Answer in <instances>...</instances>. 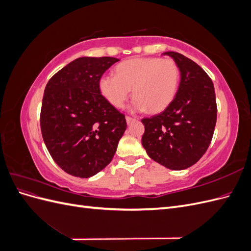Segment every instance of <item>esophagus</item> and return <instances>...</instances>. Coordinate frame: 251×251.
Instances as JSON below:
<instances>
[{"label":"esophagus","mask_w":251,"mask_h":251,"mask_svg":"<svg viewBox=\"0 0 251 251\" xmlns=\"http://www.w3.org/2000/svg\"><path fill=\"white\" fill-rule=\"evenodd\" d=\"M126 124L130 125L131 123H133V121L135 120V118H132V117H130V116H126Z\"/></svg>","instance_id":"esophagus-1"}]
</instances>
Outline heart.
I'll return each mask as SVG.
<instances>
[{"label": "heart", "instance_id": "heart-1", "mask_svg": "<svg viewBox=\"0 0 251 251\" xmlns=\"http://www.w3.org/2000/svg\"><path fill=\"white\" fill-rule=\"evenodd\" d=\"M180 75V68L172 58L138 57L120 63L116 75H102L98 87L101 95L117 109L124 107L133 90L134 109L159 113L174 100Z\"/></svg>", "mask_w": 251, "mask_h": 251}]
</instances>
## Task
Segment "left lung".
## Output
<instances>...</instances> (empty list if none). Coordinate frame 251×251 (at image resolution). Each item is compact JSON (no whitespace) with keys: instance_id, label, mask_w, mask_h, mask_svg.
<instances>
[{"instance_id":"8db88e82","label":"left lung","mask_w":251,"mask_h":251,"mask_svg":"<svg viewBox=\"0 0 251 251\" xmlns=\"http://www.w3.org/2000/svg\"><path fill=\"white\" fill-rule=\"evenodd\" d=\"M180 68L181 80L163 112L143 118L142 146L150 158L170 170L194 165L207 151L217 121L214 83L202 68L178 52H164Z\"/></svg>"}]
</instances>
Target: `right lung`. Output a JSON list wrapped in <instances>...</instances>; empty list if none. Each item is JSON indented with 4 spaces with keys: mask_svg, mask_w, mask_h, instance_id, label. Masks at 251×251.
<instances>
[{
    "mask_svg": "<svg viewBox=\"0 0 251 251\" xmlns=\"http://www.w3.org/2000/svg\"><path fill=\"white\" fill-rule=\"evenodd\" d=\"M115 57H79L49 79L44 91L41 130L53 160L74 177L89 178L115 155L126 117L100 94L102 74Z\"/></svg>",
    "mask_w": 251,
    "mask_h": 251,
    "instance_id": "right-lung-1",
    "label": "right lung"
}]
</instances>
